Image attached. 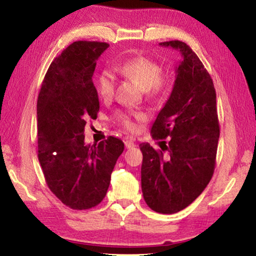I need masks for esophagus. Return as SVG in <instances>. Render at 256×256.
Returning <instances> with one entry per match:
<instances>
[{
  "mask_svg": "<svg viewBox=\"0 0 256 256\" xmlns=\"http://www.w3.org/2000/svg\"><path fill=\"white\" fill-rule=\"evenodd\" d=\"M125 146H126L128 149H131L133 146H136V142H134L133 138H126V140H125Z\"/></svg>",
  "mask_w": 256,
  "mask_h": 256,
  "instance_id": "34e87169",
  "label": "esophagus"
}]
</instances>
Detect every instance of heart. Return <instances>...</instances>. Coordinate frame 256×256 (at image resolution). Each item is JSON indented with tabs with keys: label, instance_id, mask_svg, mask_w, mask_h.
<instances>
[{
	"label": "heart",
	"instance_id": "obj_1",
	"mask_svg": "<svg viewBox=\"0 0 256 256\" xmlns=\"http://www.w3.org/2000/svg\"><path fill=\"white\" fill-rule=\"evenodd\" d=\"M115 71L131 78L136 84L144 90L149 96H156L166 88L167 80L162 73V68L151 58L144 56H136V58H128L115 66ZM115 74L110 70H104L98 76L96 86L98 94L104 99H108L112 96L115 89ZM120 124L130 131H136L138 125L128 114L120 112L118 114ZM133 118L138 122L144 120L142 114H133Z\"/></svg>",
	"mask_w": 256,
	"mask_h": 256
}]
</instances>
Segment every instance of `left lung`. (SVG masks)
Wrapping results in <instances>:
<instances>
[{
    "label": "left lung",
    "mask_w": 256,
    "mask_h": 256,
    "mask_svg": "<svg viewBox=\"0 0 256 256\" xmlns=\"http://www.w3.org/2000/svg\"><path fill=\"white\" fill-rule=\"evenodd\" d=\"M159 45L178 50L182 60L170 96L151 128L154 138L170 136V142L162 141V150L140 144L141 188L150 209L172 214L188 206L209 184L220 130L214 82L198 55L180 40Z\"/></svg>",
    "instance_id": "left-lung-1"
}]
</instances>
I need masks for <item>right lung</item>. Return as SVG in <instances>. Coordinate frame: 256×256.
<instances>
[{"label":"right lung","instance_id":"1","mask_svg":"<svg viewBox=\"0 0 256 256\" xmlns=\"http://www.w3.org/2000/svg\"><path fill=\"white\" fill-rule=\"evenodd\" d=\"M110 45L74 42L52 62L37 100L38 159L47 186L71 209L96 206L105 198L124 144L110 136L84 144L86 120H96L99 99L92 76Z\"/></svg>","mask_w":256,"mask_h":256}]
</instances>
